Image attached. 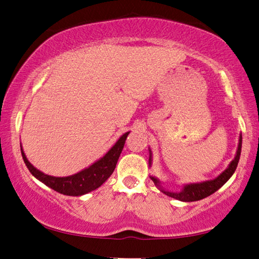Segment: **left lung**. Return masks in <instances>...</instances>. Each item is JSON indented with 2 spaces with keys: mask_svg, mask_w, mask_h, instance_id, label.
<instances>
[{
  "mask_svg": "<svg viewBox=\"0 0 259 259\" xmlns=\"http://www.w3.org/2000/svg\"><path fill=\"white\" fill-rule=\"evenodd\" d=\"M241 147H242V135L240 134L237 153H235L233 160L230 162L225 170L222 171L219 176H216V178L212 180L203 181V182H199V183L184 184L182 190L179 192L168 191V190L162 188L160 180L158 178H155V176L150 175V179L153 181V183H155L156 187L159 189L162 193H165L166 196H168L170 198L178 199V200L184 201V202L201 200V199L207 198L208 196H210V194L216 192L217 190L223 187V185L231 179V176L233 175V173L238 167L240 155H241ZM151 165H152V151L151 149L149 148V166L151 167Z\"/></svg>",
  "mask_w": 259,
  "mask_h": 259,
  "instance_id": "1",
  "label": "left lung"
}]
</instances>
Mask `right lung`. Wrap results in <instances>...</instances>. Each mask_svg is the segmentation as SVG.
<instances>
[{"mask_svg":"<svg viewBox=\"0 0 259 259\" xmlns=\"http://www.w3.org/2000/svg\"><path fill=\"white\" fill-rule=\"evenodd\" d=\"M128 134L130 132L122 134L117 140L116 143L109 149L106 155L100 158L97 161H94L92 165H90L89 167H86V168L81 169L74 175L62 176V178L45 174L31 165L29 160L27 159L24 149H22L20 143L21 156L31 175L40 181L42 183H44L47 187L53 189L54 191L59 193L66 194V196L78 197L100 188L110 178V175L116 168L118 158L120 156Z\"/></svg>","mask_w":259,"mask_h":259,"instance_id":"add662e5","label":"right lung"}]
</instances>
